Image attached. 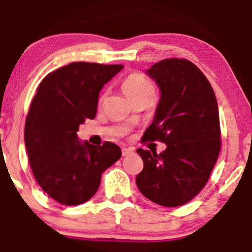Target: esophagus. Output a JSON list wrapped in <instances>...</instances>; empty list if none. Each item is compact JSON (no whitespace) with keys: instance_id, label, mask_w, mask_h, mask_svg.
Listing matches in <instances>:
<instances>
[{"instance_id":"esophagus-1","label":"esophagus","mask_w":252,"mask_h":252,"mask_svg":"<svg viewBox=\"0 0 252 252\" xmlns=\"http://www.w3.org/2000/svg\"><path fill=\"white\" fill-rule=\"evenodd\" d=\"M132 152H134V149H132V148H123L122 149V155L123 156H128V155L131 154Z\"/></svg>"}]
</instances>
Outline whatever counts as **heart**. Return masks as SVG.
Segmentation results:
<instances>
[{"label": "heart", "instance_id": "1", "mask_svg": "<svg viewBox=\"0 0 252 252\" xmlns=\"http://www.w3.org/2000/svg\"><path fill=\"white\" fill-rule=\"evenodd\" d=\"M122 88L124 94H126L130 99H132V98L137 96H141V94H146V92L154 91L152 83L138 73H132L126 77V80L123 82ZM104 99H105V94H103V96L99 98V103L102 104L104 102Z\"/></svg>", "mask_w": 252, "mask_h": 252}]
</instances>
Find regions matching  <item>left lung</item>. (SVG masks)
I'll return each mask as SVG.
<instances>
[{"mask_svg": "<svg viewBox=\"0 0 252 252\" xmlns=\"http://www.w3.org/2000/svg\"><path fill=\"white\" fill-rule=\"evenodd\" d=\"M147 74L161 90L143 141L167 146L161 154L138 148L143 169L136 176L142 194L155 204H187L204 189L220 152L218 103L205 74L189 60L163 59Z\"/></svg>", "mask_w": 252, "mask_h": 252, "instance_id": "obj_1", "label": "left lung"}]
</instances>
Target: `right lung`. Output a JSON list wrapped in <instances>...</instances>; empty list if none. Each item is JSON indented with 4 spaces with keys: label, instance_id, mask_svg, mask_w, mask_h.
<instances>
[{
    "label": "right lung",
    "instance_id": "right-lung-1",
    "mask_svg": "<svg viewBox=\"0 0 252 252\" xmlns=\"http://www.w3.org/2000/svg\"><path fill=\"white\" fill-rule=\"evenodd\" d=\"M123 65L71 63L41 80L25 124V144L39 186L59 204L74 206L94 195L103 172L120 160L117 144L92 146L77 131L94 120L104 84Z\"/></svg>",
    "mask_w": 252,
    "mask_h": 252
}]
</instances>
